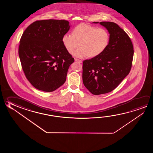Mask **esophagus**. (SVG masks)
I'll use <instances>...</instances> for the list:
<instances>
[{
    "label": "esophagus",
    "mask_w": 153,
    "mask_h": 153,
    "mask_svg": "<svg viewBox=\"0 0 153 153\" xmlns=\"http://www.w3.org/2000/svg\"><path fill=\"white\" fill-rule=\"evenodd\" d=\"M75 61L78 62L82 63V61L81 60H79V59H76V58L75 59Z\"/></svg>",
    "instance_id": "1"
}]
</instances>
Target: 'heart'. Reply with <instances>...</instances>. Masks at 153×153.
<instances>
[{"instance_id":"heart-1","label":"heart","mask_w":153,"mask_h":153,"mask_svg":"<svg viewBox=\"0 0 153 153\" xmlns=\"http://www.w3.org/2000/svg\"><path fill=\"white\" fill-rule=\"evenodd\" d=\"M109 33L104 28L81 23L74 27L72 35L65 33L62 42L66 50L71 53L76 48H80L73 53L76 57L94 58L102 54L109 42Z\"/></svg>"}]
</instances>
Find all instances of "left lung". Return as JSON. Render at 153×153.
I'll use <instances>...</instances> for the list:
<instances>
[{
	"instance_id": "obj_1",
	"label": "left lung",
	"mask_w": 153,
	"mask_h": 153,
	"mask_svg": "<svg viewBox=\"0 0 153 153\" xmlns=\"http://www.w3.org/2000/svg\"><path fill=\"white\" fill-rule=\"evenodd\" d=\"M99 23L110 34L109 44L105 51L98 56L83 61V84L93 94L99 95L114 90L129 74L134 50L129 36L116 23Z\"/></svg>"
}]
</instances>
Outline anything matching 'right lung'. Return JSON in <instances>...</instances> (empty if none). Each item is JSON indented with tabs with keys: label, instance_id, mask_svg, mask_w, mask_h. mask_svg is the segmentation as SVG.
<instances>
[{
	"label": "right lung",
	"instance_id": "1",
	"mask_svg": "<svg viewBox=\"0 0 153 153\" xmlns=\"http://www.w3.org/2000/svg\"><path fill=\"white\" fill-rule=\"evenodd\" d=\"M70 27L64 20L36 21L23 33L19 48L21 65L27 79L38 90L53 92L65 82L74 62L62 42Z\"/></svg>",
	"mask_w": 153,
	"mask_h": 153
}]
</instances>
